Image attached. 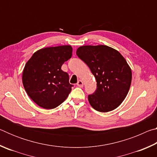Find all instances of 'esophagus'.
<instances>
[{
	"instance_id": "34e87169",
	"label": "esophagus",
	"mask_w": 157,
	"mask_h": 157,
	"mask_svg": "<svg viewBox=\"0 0 157 157\" xmlns=\"http://www.w3.org/2000/svg\"><path fill=\"white\" fill-rule=\"evenodd\" d=\"M77 85H78L79 87H83L84 83H83V82H82V80H79L78 82V83H77Z\"/></svg>"
}]
</instances>
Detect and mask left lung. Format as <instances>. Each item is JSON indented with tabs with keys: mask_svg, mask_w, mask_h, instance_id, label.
Returning <instances> with one entry per match:
<instances>
[{
	"mask_svg": "<svg viewBox=\"0 0 157 157\" xmlns=\"http://www.w3.org/2000/svg\"><path fill=\"white\" fill-rule=\"evenodd\" d=\"M86 63L97 82V89L89 95L91 107L100 112L115 109L126 98L132 82V70L116 49L105 45L83 46L76 51Z\"/></svg>",
	"mask_w": 157,
	"mask_h": 157,
	"instance_id": "8db88e82",
	"label": "left lung"
}]
</instances>
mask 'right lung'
Here are the masks:
<instances>
[{
  "instance_id": "1",
  "label": "right lung",
  "mask_w": 157,
  "mask_h": 157,
  "mask_svg": "<svg viewBox=\"0 0 157 157\" xmlns=\"http://www.w3.org/2000/svg\"><path fill=\"white\" fill-rule=\"evenodd\" d=\"M71 46L48 47L37 50L23 71L26 93L37 105L46 109L57 107L68 98L72 84L61 68L72 56Z\"/></svg>"
}]
</instances>
